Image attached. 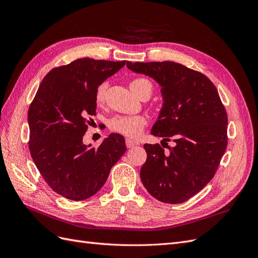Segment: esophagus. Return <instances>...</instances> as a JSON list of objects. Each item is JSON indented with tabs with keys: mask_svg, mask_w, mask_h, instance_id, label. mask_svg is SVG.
I'll use <instances>...</instances> for the list:
<instances>
[{
	"mask_svg": "<svg viewBox=\"0 0 258 258\" xmlns=\"http://www.w3.org/2000/svg\"><path fill=\"white\" fill-rule=\"evenodd\" d=\"M125 144H126V147H127V148H132V147H134V146H137V145L139 144V142L131 140V139H126V140H125Z\"/></svg>",
	"mask_w": 258,
	"mask_h": 258,
	"instance_id": "obj_1",
	"label": "esophagus"
}]
</instances>
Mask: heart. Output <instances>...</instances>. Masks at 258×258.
<instances>
[{
	"mask_svg": "<svg viewBox=\"0 0 258 258\" xmlns=\"http://www.w3.org/2000/svg\"><path fill=\"white\" fill-rule=\"evenodd\" d=\"M106 87V84H101L97 89L96 101L98 103L104 100ZM130 89L137 97H139L143 93H146L148 95V97H150V95L152 94L153 91V86L150 80H147L145 78H136L131 81ZM145 124L146 119L141 115L115 116L110 120V123H108L112 131L130 138L138 137L143 131Z\"/></svg>",
	"mask_w": 258,
	"mask_h": 258,
	"instance_id": "heart-1",
	"label": "heart"
}]
</instances>
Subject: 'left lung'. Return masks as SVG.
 <instances>
[{
    "label": "left lung",
    "mask_w": 258,
    "mask_h": 258,
    "mask_svg": "<svg viewBox=\"0 0 258 258\" xmlns=\"http://www.w3.org/2000/svg\"><path fill=\"white\" fill-rule=\"evenodd\" d=\"M126 67L161 87L163 104L151 133L163 138L161 144L174 142L167 152L158 143L144 144L141 181L160 202L183 203L211 181L226 151L228 119L218 90L204 74L174 61Z\"/></svg>",
    "instance_id": "left-lung-1"
}]
</instances>
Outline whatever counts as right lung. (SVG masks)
I'll return each mask as SVG.
<instances>
[{"instance_id": "obj_1", "label": "right lung", "mask_w": 258, "mask_h": 258, "mask_svg": "<svg viewBox=\"0 0 258 258\" xmlns=\"http://www.w3.org/2000/svg\"><path fill=\"white\" fill-rule=\"evenodd\" d=\"M125 60L79 58L54 68L39 85L28 111L29 150L52 190L72 201L94 196L126 151L125 140L111 134L94 148L83 142L89 116L96 113V92Z\"/></svg>"}]
</instances>
